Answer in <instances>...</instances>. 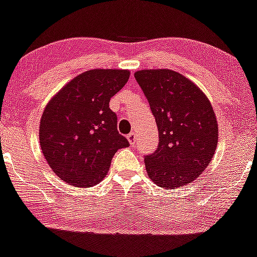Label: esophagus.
<instances>
[{"label":"esophagus","mask_w":257,"mask_h":257,"mask_svg":"<svg viewBox=\"0 0 257 257\" xmlns=\"http://www.w3.org/2000/svg\"><path fill=\"white\" fill-rule=\"evenodd\" d=\"M126 139H128L129 144L131 145H134L135 144V140H137V137H135V133H131V134L126 137Z\"/></svg>","instance_id":"34e87169"}]
</instances>
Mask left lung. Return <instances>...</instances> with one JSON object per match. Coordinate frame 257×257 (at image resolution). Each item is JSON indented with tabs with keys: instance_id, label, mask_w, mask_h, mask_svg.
Instances as JSON below:
<instances>
[{
	"instance_id": "1",
	"label": "left lung",
	"mask_w": 257,
	"mask_h": 257,
	"mask_svg": "<svg viewBox=\"0 0 257 257\" xmlns=\"http://www.w3.org/2000/svg\"><path fill=\"white\" fill-rule=\"evenodd\" d=\"M159 133L158 148L145 157L148 177L159 187L188 185L205 171L218 145L215 113L201 89L175 70L134 74Z\"/></svg>"
}]
</instances>
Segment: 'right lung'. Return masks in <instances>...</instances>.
Returning a JSON list of instances; mask_svg holds the SVG:
<instances>
[{"label":"right lung","mask_w":257,"mask_h":257,"mask_svg":"<svg viewBox=\"0 0 257 257\" xmlns=\"http://www.w3.org/2000/svg\"><path fill=\"white\" fill-rule=\"evenodd\" d=\"M129 75L124 69L87 70L46 105L39 125L40 148L62 181L81 188L98 184L117 151L129 146L109 107Z\"/></svg>","instance_id":"add662e5"}]
</instances>
